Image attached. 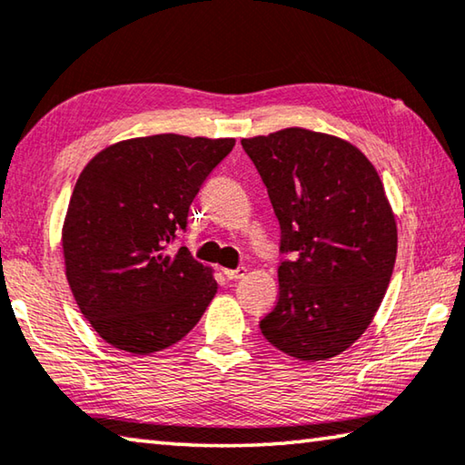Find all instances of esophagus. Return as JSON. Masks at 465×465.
<instances>
[{
  "label": "esophagus",
  "instance_id": "1",
  "mask_svg": "<svg viewBox=\"0 0 465 465\" xmlns=\"http://www.w3.org/2000/svg\"><path fill=\"white\" fill-rule=\"evenodd\" d=\"M223 274L227 281H235V279H242L243 274H246V269H243V266H238V269H223Z\"/></svg>",
  "mask_w": 465,
  "mask_h": 465
}]
</instances>
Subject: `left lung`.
Returning <instances> with one entry per match:
<instances>
[{"instance_id": "obj_1", "label": "left lung", "mask_w": 465, "mask_h": 465, "mask_svg": "<svg viewBox=\"0 0 465 465\" xmlns=\"http://www.w3.org/2000/svg\"><path fill=\"white\" fill-rule=\"evenodd\" d=\"M281 225L277 305L266 341L326 361L359 341L388 291L398 227L373 163L349 141L302 127L242 139Z\"/></svg>"}]
</instances>
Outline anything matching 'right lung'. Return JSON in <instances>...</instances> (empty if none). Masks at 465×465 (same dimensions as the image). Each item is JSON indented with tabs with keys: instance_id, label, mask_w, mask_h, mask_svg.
Instances as JSON below:
<instances>
[{
	"instance_id": "obj_1",
	"label": "right lung",
	"mask_w": 465,
	"mask_h": 465,
	"mask_svg": "<svg viewBox=\"0 0 465 465\" xmlns=\"http://www.w3.org/2000/svg\"><path fill=\"white\" fill-rule=\"evenodd\" d=\"M233 145L162 133L119 141L85 163L61 232L65 277L84 318L114 349H168L215 297L213 269L170 243Z\"/></svg>"
}]
</instances>
